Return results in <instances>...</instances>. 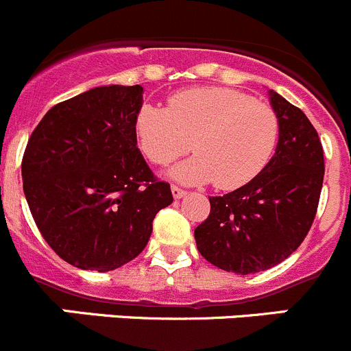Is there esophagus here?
Wrapping results in <instances>:
<instances>
[{
  "label": "esophagus",
  "mask_w": 351,
  "mask_h": 351,
  "mask_svg": "<svg viewBox=\"0 0 351 351\" xmlns=\"http://www.w3.org/2000/svg\"><path fill=\"white\" fill-rule=\"evenodd\" d=\"M171 189H172V194H174V197H176V199H180V197H184V196H186V191H184L182 189V187H179V186H176V184H172V187H171Z\"/></svg>",
  "instance_id": "obj_1"
}]
</instances>
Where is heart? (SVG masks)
I'll return each mask as SVG.
<instances>
[{
	"instance_id": "b5f03b06",
	"label": "heart",
	"mask_w": 351,
	"mask_h": 351,
	"mask_svg": "<svg viewBox=\"0 0 351 351\" xmlns=\"http://www.w3.org/2000/svg\"><path fill=\"white\" fill-rule=\"evenodd\" d=\"M136 138L145 157L167 165L184 182H210L237 189L256 179L275 154L280 138L276 110L241 90L197 86L172 95L167 110L145 106L136 116Z\"/></svg>"
}]
</instances>
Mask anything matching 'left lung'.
<instances>
[{"label":"left lung","mask_w":351,"mask_h":351,"mask_svg":"<svg viewBox=\"0 0 351 351\" xmlns=\"http://www.w3.org/2000/svg\"><path fill=\"white\" fill-rule=\"evenodd\" d=\"M269 93L280 119L275 155L251 182L223 196H210V215L194 230L201 256L239 275L273 268L304 242L324 180L317 131L298 107Z\"/></svg>","instance_id":"obj_1"}]
</instances>
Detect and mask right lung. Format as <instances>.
Wrapping results in <instances>:
<instances>
[{"label": "right lung", "mask_w": 351, "mask_h": 351, "mask_svg": "<svg viewBox=\"0 0 351 351\" xmlns=\"http://www.w3.org/2000/svg\"><path fill=\"white\" fill-rule=\"evenodd\" d=\"M141 88L97 86L47 110L22 158L37 228L61 259L110 271L147 245L154 218L174 201L136 147Z\"/></svg>", "instance_id": "1"}]
</instances>
